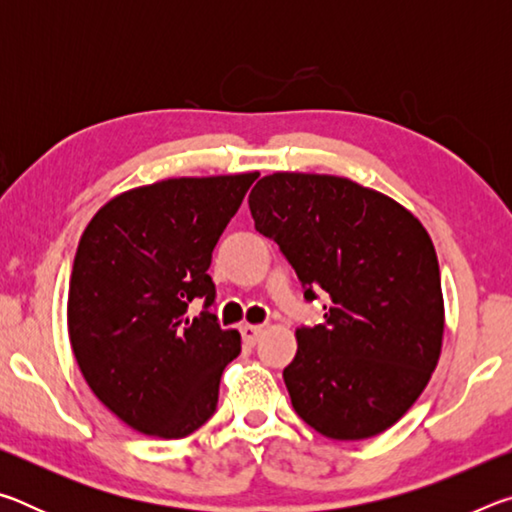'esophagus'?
I'll use <instances>...</instances> for the list:
<instances>
[{"label": "esophagus", "instance_id": "34e87169", "mask_svg": "<svg viewBox=\"0 0 512 512\" xmlns=\"http://www.w3.org/2000/svg\"><path fill=\"white\" fill-rule=\"evenodd\" d=\"M262 325H241V339H244L246 345H255L259 336H262Z\"/></svg>", "mask_w": 512, "mask_h": 512}]
</instances>
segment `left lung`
<instances>
[{
	"instance_id": "1",
	"label": "left lung",
	"mask_w": 512,
	"mask_h": 512,
	"mask_svg": "<svg viewBox=\"0 0 512 512\" xmlns=\"http://www.w3.org/2000/svg\"><path fill=\"white\" fill-rule=\"evenodd\" d=\"M325 320L296 329L282 377L293 411L334 440H363L418 400L443 345L440 268L427 230L393 198L348 178L273 173L248 196Z\"/></svg>"
}]
</instances>
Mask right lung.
I'll return each instance as SVG.
<instances>
[{
    "mask_svg": "<svg viewBox=\"0 0 512 512\" xmlns=\"http://www.w3.org/2000/svg\"><path fill=\"white\" fill-rule=\"evenodd\" d=\"M259 173L169 178L112 198L79 241L67 325L92 393L146 436L185 438L212 418L237 329L212 311L207 268ZM204 311L189 319L192 301Z\"/></svg>",
    "mask_w": 512,
    "mask_h": 512,
    "instance_id": "add662e5",
    "label": "right lung"
}]
</instances>
